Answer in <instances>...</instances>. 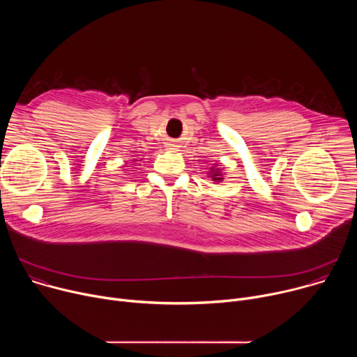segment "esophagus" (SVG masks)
Here are the masks:
<instances>
[{
	"instance_id": "34e87169",
	"label": "esophagus",
	"mask_w": 357,
	"mask_h": 357,
	"mask_svg": "<svg viewBox=\"0 0 357 357\" xmlns=\"http://www.w3.org/2000/svg\"><path fill=\"white\" fill-rule=\"evenodd\" d=\"M167 146H168L167 149L171 151V152H178L179 151V145L178 144H168Z\"/></svg>"
}]
</instances>
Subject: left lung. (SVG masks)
Segmentation results:
<instances>
[{
    "label": "left lung",
    "instance_id": "8db88e82",
    "mask_svg": "<svg viewBox=\"0 0 357 357\" xmlns=\"http://www.w3.org/2000/svg\"><path fill=\"white\" fill-rule=\"evenodd\" d=\"M208 175H209V178H212V181H215V182H222V181L225 179L222 169L218 168L216 164H215L213 168H211V171L208 172Z\"/></svg>",
    "mask_w": 357,
    "mask_h": 357
}]
</instances>
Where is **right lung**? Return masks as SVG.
Returning a JSON list of instances; mask_svg holds the SVG:
<instances>
[{
    "label": "right lung",
    "instance_id": "add662e5",
    "mask_svg": "<svg viewBox=\"0 0 357 357\" xmlns=\"http://www.w3.org/2000/svg\"><path fill=\"white\" fill-rule=\"evenodd\" d=\"M134 161H138V160H134Z\"/></svg>",
    "mask_w": 357,
    "mask_h": 357
}]
</instances>
